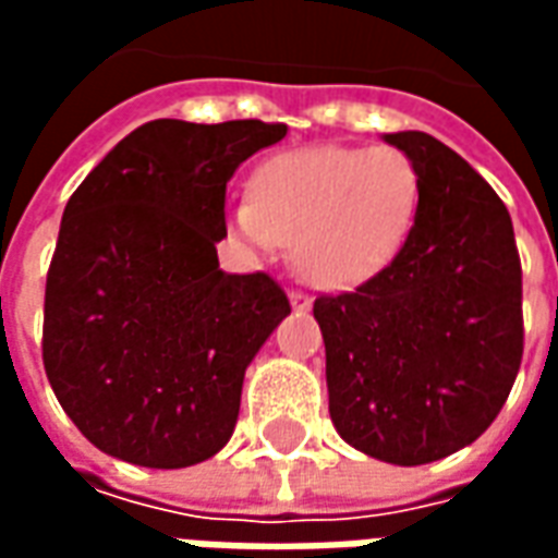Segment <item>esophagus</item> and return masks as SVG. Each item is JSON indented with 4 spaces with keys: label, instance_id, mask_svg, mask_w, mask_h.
<instances>
[{
    "label": "esophagus",
    "instance_id": "obj_1",
    "mask_svg": "<svg viewBox=\"0 0 558 558\" xmlns=\"http://www.w3.org/2000/svg\"><path fill=\"white\" fill-rule=\"evenodd\" d=\"M311 302H314V299H311L307 292H302V290H292L290 292L292 311H299V314H304V311H311Z\"/></svg>",
    "mask_w": 558,
    "mask_h": 558
}]
</instances>
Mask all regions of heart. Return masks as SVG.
<instances>
[{
  "label": "heart",
  "instance_id": "b5f03b06",
  "mask_svg": "<svg viewBox=\"0 0 558 558\" xmlns=\"http://www.w3.org/2000/svg\"><path fill=\"white\" fill-rule=\"evenodd\" d=\"M418 172L400 148L319 146L278 155L254 175L232 230L259 251L292 244L319 287H352L386 266L418 211Z\"/></svg>",
  "mask_w": 558,
  "mask_h": 558
}]
</instances>
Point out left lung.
<instances>
[{"label": "left lung", "mask_w": 558, "mask_h": 558, "mask_svg": "<svg viewBox=\"0 0 558 558\" xmlns=\"http://www.w3.org/2000/svg\"><path fill=\"white\" fill-rule=\"evenodd\" d=\"M418 172L398 256L362 287L319 295L328 412L367 457L421 466L466 448L508 400L523 359V271L490 184L421 131L386 134Z\"/></svg>", "instance_id": "obj_1"}]
</instances>
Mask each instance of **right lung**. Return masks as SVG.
<instances>
[{
    "label": "right lung",
    "instance_id": "obj_1",
    "mask_svg": "<svg viewBox=\"0 0 558 558\" xmlns=\"http://www.w3.org/2000/svg\"><path fill=\"white\" fill-rule=\"evenodd\" d=\"M287 125L155 119L71 194L44 292V371L104 454L182 469L230 442L242 383L290 314L287 292L227 275V182Z\"/></svg>",
    "mask_w": 558,
    "mask_h": 558
}]
</instances>
